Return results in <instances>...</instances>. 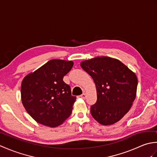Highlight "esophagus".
<instances>
[{
    "label": "esophagus",
    "mask_w": 157,
    "mask_h": 157,
    "mask_svg": "<svg viewBox=\"0 0 157 157\" xmlns=\"http://www.w3.org/2000/svg\"><path fill=\"white\" fill-rule=\"evenodd\" d=\"M80 97H81L82 99H85L86 97V94H82V95H80Z\"/></svg>",
    "instance_id": "1"
}]
</instances>
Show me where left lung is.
I'll return each instance as SVG.
<instances>
[{
    "instance_id": "8db88e82",
    "label": "left lung",
    "mask_w": 157,
    "mask_h": 157,
    "mask_svg": "<svg viewBox=\"0 0 157 157\" xmlns=\"http://www.w3.org/2000/svg\"><path fill=\"white\" fill-rule=\"evenodd\" d=\"M80 65L96 85L97 101L90 107L92 116L104 125L119 121L136 98L138 79L135 73L119 60L108 56L86 60Z\"/></svg>"
}]
</instances>
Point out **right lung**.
I'll return each mask as SVG.
<instances>
[{
    "label": "right lung",
    "mask_w": 157,
    "mask_h": 157,
    "mask_svg": "<svg viewBox=\"0 0 157 157\" xmlns=\"http://www.w3.org/2000/svg\"><path fill=\"white\" fill-rule=\"evenodd\" d=\"M73 65L71 61L52 59L23 78L22 104L36 121L55 128L71 115L76 97L63 79Z\"/></svg>",
    "instance_id": "obj_1"
}]
</instances>
